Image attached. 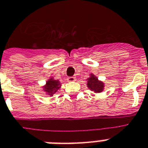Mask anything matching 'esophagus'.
I'll list each match as a JSON object with an SVG mask.
<instances>
[{
  "instance_id": "esophagus-1",
  "label": "esophagus",
  "mask_w": 148,
  "mask_h": 148,
  "mask_svg": "<svg viewBox=\"0 0 148 148\" xmlns=\"http://www.w3.org/2000/svg\"><path fill=\"white\" fill-rule=\"evenodd\" d=\"M76 80V77H69L68 78V81L69 82H74Z\"/></svg>"
}]
</instances>
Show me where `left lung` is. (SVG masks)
Returning a JSON list of instances; mask_svg holds the SVG:
<instances>
[{"label": "left lung", "mask_w": 148, "mask_h": 148, "mask_svg": "<svg viewBox=\"0 0 148 148\" xmlns=\"http://www.w3.org/2000/svg\"><path fill=\"white\" fill-rule=\"evenodd\" d=\"M87 80V86L90 90L94 92H101L103 91L104 84L98 80V78L94 74H90V77L88 78Z\"/></svg>", "instance_id": "8db88e82"}]
</instances>
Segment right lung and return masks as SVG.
I'll return each mask as SVG.
<instances>
[{"instance_id": "right-lung-1", "label": "right lung", "mask_w": 148, "mask_h": 148, "mask_svg": "<svg viewBox=\"0 0 148 148\" xmlns=\"http://www.w3.org/2000/svg\"><path fill=\"white\" fill-rule=\"evenodd\" d=\"M61 87L60 82L57 80H53V78H50L48 81L47 82L46 85L43 86V90L44 92L49 95H53V94H55L59 88Z\"/></svg>"}]
</instances>
